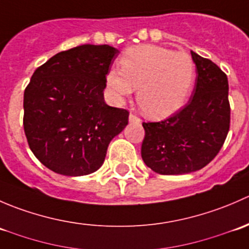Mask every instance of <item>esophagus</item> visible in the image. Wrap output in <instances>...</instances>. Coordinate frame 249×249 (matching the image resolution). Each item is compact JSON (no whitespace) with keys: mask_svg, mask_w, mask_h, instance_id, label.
<instances>
[{"mask_svg":"<svg viewBox=\"0 0 249 249\" xmlns=\"http://www.w3.org/2000/svg\"><path fill=\"white\" fill-rule=\"evenodd\" d=\"M129 120H130V122H140V118L137 117V115L132 114V113H131V114L129 115Z\"/></svg>","mask_w":249,"mask_h":249,"instance_id":"obj_1","label":"esophagus"}]
</instances>
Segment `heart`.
<instances>
[{"instance_id": "1", "label": "heart", "mask_w": 249, "mask_h": 249, "mask_svg": "<svg viewBox=\"0 0 249 249\" xmlns=\"http://www.w3.org/2000/svg\"><path fill=\"white\" fill-rule=\"evenodd\" d=\"M119 66L120 73L114 70L107 73L109 89L122 99L137 88L140 108L154 119L182 108L194 85L195 64L187 53L149 44L130 47L123 53Z\"/></svg>"}]
</instances>
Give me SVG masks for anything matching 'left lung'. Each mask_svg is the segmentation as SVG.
Instances as JSON below:
<instances>
[{
  "mask_svg": "<svg viewBox=\"0 0 249 249\" xmlns=\"http://www.w3.org/2000/svg\"><path fill=\"white\" fill-rule=\"evenodd\" d=\"M196 80L189 104L161 122L143 123L141 154L160 175H184L210 164L230 127L228 77L210 59L192 52Z\"/></svg>",
  "mask_w": 249,
  "mask_h": 249,
  "instance_id": "left-lung-1",
  "label": "left lung"
}]
</instances>
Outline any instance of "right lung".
Wrapping results in <instances>:
<instances>
[{"label": "right lung", "mask_w": 249, "mask_h": 249, "mask_svg": "<svg viewBox=\"0 0 249 249\" xmlns=\"http://www.w3.org/2000/svg\"><path fill=\"white\" fill-rule=\"evenodd\" d=\"M115 48L83 44L37 67L24 92V131L35 157L52 171L84 176L101 167L107 148L129 123L104 90Z\"/></svg>", "instance_id": "1"}]
</instances>
